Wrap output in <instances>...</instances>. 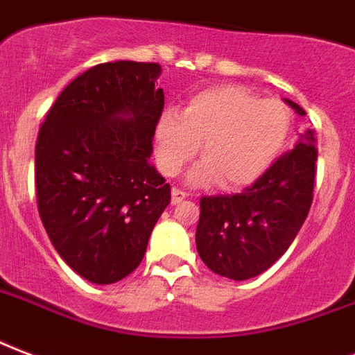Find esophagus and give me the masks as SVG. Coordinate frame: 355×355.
<instances>
[{
    "label": "esophagus",
    "instance_id": "esophagus-1",
    "mask_svg": "<svg viewBox=\"0 0 355 355\" xmlns=\"http://www.w3.org/2000/svg\"><path fill=\"white\" fill-rule=\"evenodd\" d=\"M187 198V192H183L181 189H172V203H180Z\"/></svg>",
    "mask_w": 355,
    "mask_h": 355
}]
</instances>
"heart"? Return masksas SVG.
I'll return each mask as SVG.
<instances>
[{
	"instance_id": "obj_1",
	"label": "heart",
	"mask_w": 355,
	"mask_h": 355,
	"mask_svg": "<svg viewBox=\"0 0 355 355\" xmlns=\"http://www.w3.org/2000/svg\"><path fill=\"white\" fill-rule=\"evenodd\" d=\"M293 129V109L279 98H261L241 85L198 92L183 111L161 114L155 128L159 168L175 175L196 155L205 159L196 183L218 180L224 189L257 181L282 155Z\"/></svg>"
}]
</instances>
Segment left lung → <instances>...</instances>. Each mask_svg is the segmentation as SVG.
<instances>
[{
    "instance_id": "left-lung-1",
    "label": "left lung",
    "mask_w": 355,
    "mask_h": 355,
    "mask_svg": "<svg viewBox=\"0 0 355 355\" xmlns=\"http://www.w3.org/2000/svg\"><path fill=\"white\" fill-rule=\"evenodd\" d=\"M300 116L306 111L287 100ZM317 137L309 129L295 150L283 153L254 185L239 194L200 198L196 248L218 274L243 282L263 274L282 257L313 203Z\"/></svg>"
}]
</instances>
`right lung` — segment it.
I'll list each match as a JSON object with an SVG mask.
<instances>
[{"label": "right lung", "instance_id": "right-lung-1", "mask_svg": "<svg viewBox=\"0 0 355 355\" xmlns=\"http://www.w3.org/2000/svg\"><path fill=\"white\" fill-rule=\"evenodd\" d=\"M159 73L157 62L92 66L38 129V215L66 265L90 283L131 274L170 203V185L148 163L164 109Z\"/></svg>", "mask_w": 355, "mask_h": 355}]
</instances>
